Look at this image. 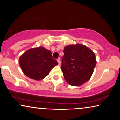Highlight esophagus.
Here are the masks:
<instances>
[{
    "label": "esophagus",
    "instance_id": "1",
    "mask_svg": "<svg viewBox=\"0 0 120 120\" xmlns=\"http://www.w3.org/2000/svg\"><path fill=\"white\" fill-rule=\"evenodd\" d=\"M57 62H58V63H59V65H61V61H60V58L57 59Z\"/></svg>",
    "mask_w": 120,
    "mask_h": 120
}]
</instances>
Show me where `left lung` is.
<instances>
[{
  "mask_svg": "<svg viewBox=\"0 0 120 120\" xmlns=\"http://www.w3.org/2000/svg\"><path fill=\"white\" fill-rule=\"evenodd\" d=\"M63 52L61 68L66 81L74 86L87 82L96 66L94 52L88 47L79 43L65 46Z\"/></svg>",
  "mask_w": 120,
  "mask_h": 120,
  "instance_id": "1",
  "label": "left lung"
}]
</instances>
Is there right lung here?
<instances>
[{
  "label": "right lung",
  "mask_w": 120,
  "mask_h": 120,
  "mask_svg": "<svg viewBox=\"0 0 120 120\" xmlns=\"http://www.w3.org/2000/svg\"><path fill=\"white\" fill-rule=\"evenodd\" d=\"M21 69L25 75L37 81L45 78L52 69L58 65L52 52L43 47L30 49L19 58Z\"/></svg>",
  "instance_id": "right-lung-1"
}]
</instances>
